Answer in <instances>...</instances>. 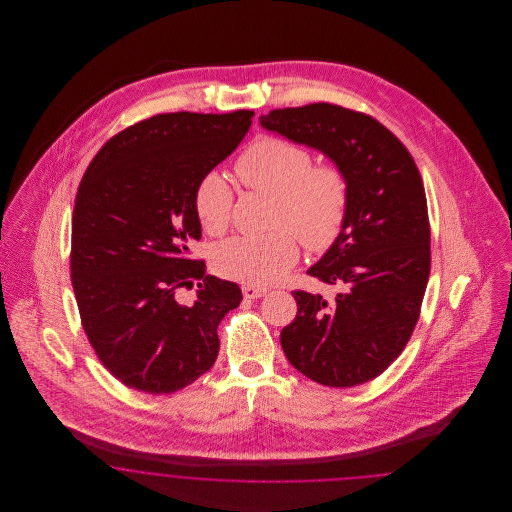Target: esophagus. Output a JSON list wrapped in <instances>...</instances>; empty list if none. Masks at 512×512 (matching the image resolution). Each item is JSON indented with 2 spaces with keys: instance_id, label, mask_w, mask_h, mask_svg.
I'll use <instances>...</instances> for the list:
<instances>
[{
  "instance_id": "1",
  "label": "esophagus",
  "mask_w": 512,
  "mask_h": 512,
  "mask_svg": "<svg viewBox=\"0 0 512 512\" xmlns=\"http://www.w3.org/2000/svg\"><path fill=\"white\" fill-rule=\"evenodd\" d=\"M245 299H259L267 293V288H257V286H251V284H245L242 288Z\"/></svg>"
}]
</instances>
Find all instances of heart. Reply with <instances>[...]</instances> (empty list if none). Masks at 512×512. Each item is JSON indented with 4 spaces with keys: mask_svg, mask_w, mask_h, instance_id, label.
I'll list each match as a JSON object with an SVG mask.
<instances>
[{
    "mask_svg": "<svg viewBox=\"0 0 512 512\" xmlns=\"http://www.w3.org/2000/svg\"><path fill=\"white\" fill-rule=\"evenodd\" d=\"M236 174L247 188L272 195L270 224L278 230L261 238H234L215 253L220 276L251 286L274 284L288 274L299 257V245L320 251L340 234L349 203V184L336 165L313 167L309 149L276 136H261L245 149ZM201 228L220 236L230 224L232 192L224 178L209 172L194 194ZM293 231L290 233L285 228Z\"/></svg>",
    "mask_w": 512,
    "mask_h": 512,
    "instance_id": "obj_1",
    "label": "heart"
}]
</instances>
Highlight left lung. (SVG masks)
I'll return each mask as SVG.
<instances>
[{"instance_id": "1", "label": "left lung", "mask_w": 512, "mask_h": 512, "mask_svg": "<svg viewBox=\"0 0 512 512\" xmlns=\"http://www.w3.org/2000/svg\"><path fill=\"white\" fill-rule=\"evenodd\" d=\"M259 122L326 155L349 184L340 234L307 270L338 293L328 301L293 292L297 315L280 334L282 349L322 386L365 384L405 349L426 292L430 224L420 172L384 124L340 105L274 109Z\"/></svg>"}]
</instances>
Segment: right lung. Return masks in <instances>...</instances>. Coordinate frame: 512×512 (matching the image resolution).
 <instances>
[{"label": "right lung", "instance_id": "add662e5", "mask_svg": "<svg viewBox=\"0 0 512 512\" xmlns=\"http://www.w3.org/2000/svg\"><path fill=\"white\" fill-rule=\"evenodd\" d=\"M253 115H155L111 138L80 182L74 295L99 361L128 388L174 393L217 361V328L242 290L188 257L201 238L194 194L240 146ZM194 279L195 303L180 304L177 290Z\"/></svg>", "mask_w": 512, "mask_h": 512}]
</instances>
